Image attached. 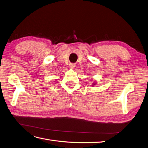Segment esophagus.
Wrapping results in <instances>:
<instances>
[{"instance_id": "1", "label": "esophagus", "mask_w": 148, "mask_h": 148, "mask_svg": "<svg viewBox=\"0 0 148 148\" xmlns=\"http://www.w3.org/2000/svg\"><path fill=\"white\" fill-rule=\"evenodd\" d=\"M70 68H74V67L75 66V64H73V63H71L70 65H69Z\"/></svg>"}]
</instances>
